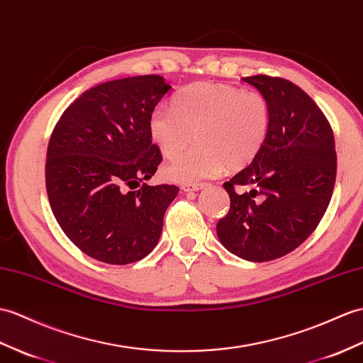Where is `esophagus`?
<instances>
[{
    "label": "esophagus",
    "mask_w": 363,
    "mask_h": 363,
    "mask_svg": "<svg viewBox=\"0 0 363 363\" xmlns=\"http://www.w3.org/2000/svg\"><path fill=\"white\" fill-rule=\"evenodd\" d=\"M204 185H206L204 182H184V184H181V189L184 191H196V190L204 187Z\"/></svg>",
    "instance_id": "esophagus-1"
}]
</instances>
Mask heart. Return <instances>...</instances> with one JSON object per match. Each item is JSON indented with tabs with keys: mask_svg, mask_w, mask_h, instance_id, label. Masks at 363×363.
<instances>
[{
	"mask_svg": "<svg viewBox=\"0 0 363 363\" xmlns=\"http://www.w3.org/2000/svg\"><path fill=\"white\" fill-rule=\"evenodd\" d=\"M271 126V104L257 89L223 82H199L157 106L150 134L165 157H174L165 174L179 182L198 181L250 164L263 148ZM195 137L197 145L177 155Z\"/></svg>",
	"mask_w": 363,
	"mask_h": 363,
	"instance_id": "heart-1",
	"label": "heart"
}]
</instances>
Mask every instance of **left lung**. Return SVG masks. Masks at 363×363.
<instances>
[{"label":"left lung","mask_w":363,"mask_h":363,"mask_svg":"<svg viewBox=\"0 0 363 363\" xmlns=\"http://www.w3.org/2000/svg\"><path fill=\"white\" fill-rule=\"evenodd\" d=\"M271 104L263 148L224 182L230 208L216 224L223 246L263 263L297 249L326 212L333 196L337 155L323 111L305 91L281 77H244Z\"/></svg>","instance_id":"obj_1"}]
</instances>
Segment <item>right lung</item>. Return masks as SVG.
I'll return each instance as SVG.
<instances>
[{
    "label": "right lung",
    "mask_w": 363,
    "mask_h": 363,
    "mask_svg": "<svg viewBox=\"0 0 363 363\" xmlns=\"http://www.w3.org/2000/svg\"><path fill=\"white\" fill-rule=\"evenodd\" d=\"M161 75L100 83L65 109L45 165L50 208L83 254L108 264L147 257L162 233L176 185H147L162 161L150 117L167 94Z\"/></svg>",
    "instance_id": "1"
}]
</instances>
